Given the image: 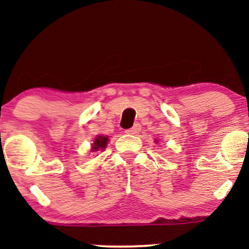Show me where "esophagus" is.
<instances>
[{"label":"esophagus","instance_id":"1","mask_svg":"<svg viewBox=\"0 0 249 249\" xmlns=\"http://www.w3.org/2000/svg\"><path fill=\"white\" fill-rule=\"evenodd\" d=\"M141 131V125L140 124H135L134 126L131 127V129H127L126 131V134H129V135H136V134H139V132Z\"/></svg>","mask_w":249,"mask_h":249}]
</instances>
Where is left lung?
<instances>
[{"mask_svg":"<svg viewBox=\"0 0 249 249\" xmlns=\"http://www.w3.org/2000/svg\"><path fill=\"white\" fill-rule=\"evenodd\" d=\"M155 142H157V143H158V140H155Z\"/></svg>","mask_w":249,"mask_h":249,"instance_id":"left-lung-1","label":"left lung"}]
</instances>
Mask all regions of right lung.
<instances>
[{
    "instance_id": "obj_1",
    "label": "right lung",
    "mask_w": 249,
    "mask_h": 249,
    "mask_svg": "<svg viewBox=\"0 0 249 249\" xmlns=\"http://www.w3.org/2000/svg\"><path fill=\"white\" fill-rule=\"evenodd\" d=\"M108 141H109V137L108 136H105V135H97L96 137H95L94 142H92L91 144V152L92 153H96L99 152V150H105L106 149L107 144H108Z\"/></svg>"
}]
</instances>
